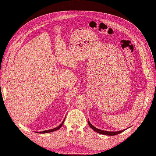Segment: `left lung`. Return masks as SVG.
Returning <instances> with one entry per match:
<instances>
[{"instance_id": "1", "label": "left lung", "mask_w": 156, "mask_h": 156, "mask_svg": "<svg viewBox=\"0 0 156 156\" xmlns=\"http://www.w3.org/2000/svg\"><path fill=\"white\" fill-rule=\"evenodd\" d=\"M88 125L90 126V127L93 130L96 131L97 133H100V134H102V135H111V136L116 135L119 134V133H122V132H123L124 131L126 130V129H123V130H122V131H104V130H101V129H98V128H96V127H94V126H92L90 124V121L88 120Z\"/></svg>"}]
</instances>
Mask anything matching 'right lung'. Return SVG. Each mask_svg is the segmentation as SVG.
I'll return each mask as SVG.
<instances>
[{
    "label": "right lung",
    "instance_id": "right-lung-1",
    "mask_svg": "<svg viewBox=\"0 0 156 156\" xmlns=\"http://www.w3.org/2000/svg\"><path fill=\"white\" fill-rule=\"evenodd\" d=\"M64 120H65V119H64L63 122L61 123L58 127H55V128H53V129H49V130H45V131H40V132H37V133H50V132H53V131H56L59 129L61 127H62V126L63 125L64 122Z\"/></svg>",
    "mask_w": 156,
    "mask_h": 156
}]
</instances>
